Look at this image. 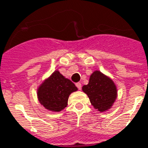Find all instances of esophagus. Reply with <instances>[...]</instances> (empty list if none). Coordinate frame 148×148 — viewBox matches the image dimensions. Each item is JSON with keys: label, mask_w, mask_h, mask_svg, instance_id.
I'll return each mask as SVG.
<instances>
[{"label": "esophagus", "mask_w": 148, "mask_h": 148, "mask_svg": "<svg viewBox=\"0 0 148 148\" xmlns=\"http://www.w3.org/2000/svg\"><path fill=\"white\" fill-rule=\"evenodd\" d=\"M76 87L78 88V89H79V90H80V89H81V84H80V82L76 83Z\"/></svg>", "instance_id": "obj_1"}]
</instances>
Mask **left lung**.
<instances>
[{
	"mask_svg": "<svg viewBox=\"0 0 148 148\" xmlns=\"http://www.w3.org/2000/svg\"><path fill=\"white\" fill-rule=\"evenodd\" d=\"M82 90L88 95L92 106L100 112L110 110L118 96L114 82L100 71L92 73L88 84L84 85Z\"/></svg>",
	"mask_w": 148,
	"mask_h": 148,
	"instance_id": "1",
	"label": "left lung"
}]
</instances>
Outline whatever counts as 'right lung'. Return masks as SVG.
I'll use <instances>...</instances> for the list:
<instances>
[{"instance_id": "obj_1", "label": "right lung", "mask_w": 148, "mask_h": 148, "mask_svg": "<svg viewBox=\"0 0 148 148\" xmlns=\"http://www.w3.org/2000/svg\"><path fill=\"white\" fill-rule=\"evenodd\" d=\"M77 91L71 80L59 71H55L42 83L37 89L38 101L45 109L60 112L68 106L69 95Z\"/></svg>"}]
</instances>
